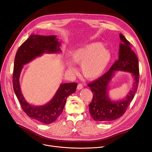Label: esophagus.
Instances as JSON below:
<instances>
[{"mask_svg":"<svg viewBox=\"0 0 152 152\" xmlns=\"http://www.w3.org/2000/svg\"><path fill=\"white\" fill-rule=\"evenodd\" d=\"M83 88V84H79L77 85V90H80V89H82Z\"/></svg>","mask_w":152,"mask_h":152,"instance_id":"34e87169","label":"esophagus"}]
</instances>
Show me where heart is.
I'll list each match as a JSON object with an SVG mask.
<instances>
[{"label":"heart","instance_id":"b5f03b06","mask_svg":"<svg viewBox=\"0 0 152 152\" xmlns=\"http://www.w3.org/2000/svg\"><path fill=\"white\" fill-rule=\"evenodd\" d=\"M112 58L110 50L99 42L88 44L71 54V59L74 63L81 65L82 73L88 79H95L102 76ZM67 65L69 70L75 72L76 68L72 64L68 63Z\"/></svg>","mask_w":152,"mask_h":152}]
</instances>
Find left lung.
<instances>
[{
    "label": "left lung",
    "instance_id": "obj_1",
    "mask_svg": "<svg viewBox=\"0 0 152 152\" xmlns=\"http://www.w3.org/2000/svg\"><path fill=\"white\" fill-rule=\"evenodd\" d=\"M119 36L122 43L120 45L118 60L107 73L87 85L94 95L92 102L88 105L89 113L96 122H108L122 116L134 98L138 87L139 69L137 57L126 38L122 34ZM115 70L129 72L134 77L132 89L124 99L116 102L111 100L107 94V87Z\"/></svg>",
    "mask_w": 152,
    "mask_h": 152
}]
</instances>
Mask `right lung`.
Masks as SVG:
<instances>
[{"label": "right lung", "instance_id": "1", "mask_svg": "<svg viewBox=\"0 0 152 152\" xmlns=\"http://www.w3.org/2000/svg\"><path fill=\"white\" fill-rule=\"evenodd\" d=\"M60 43L56 35H31L19 48L15 58L13 86L16 96L24 113L30 118L45 124H52L62 113L68 96L76 92L77 84H60L56 94L48 104L35 106L28 104L24 99L19 86V76L24 65L43 53L60 52Z\"/></svg>", "mask_w": 152, "mask_h": 152}]
</instances>
